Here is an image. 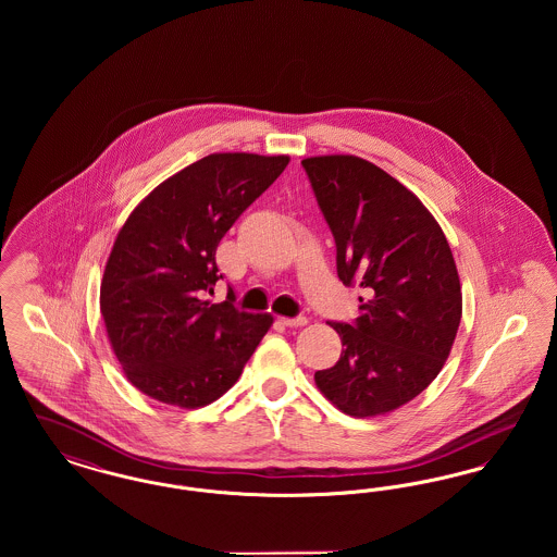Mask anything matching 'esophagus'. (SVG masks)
Returning a JSON list of instances; mask_svg holds the SVG:
<instances>
[{
  "label": "esophagus",
  "mask_w": 557,
  "mask_h": 557,
  "mask_svg": "<svg viewBox=\"0 0 557 557\" xmlns=\"http://www.w3.org/2000/svg\"><path fill=\"white\" fill-rule=\"evenodd\" d=\"M280 323L282 325H286V327H302V325H307V318H280Z\"/></svg>",
  "instance_id": "obj_1"
}]
</instances>
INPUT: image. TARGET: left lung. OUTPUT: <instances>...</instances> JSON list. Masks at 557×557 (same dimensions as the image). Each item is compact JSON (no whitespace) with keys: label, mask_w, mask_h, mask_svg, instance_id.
Wrapping results in <instances>:
<instances>
[{"label":"left lung","mask_w":557,"mask_h":557,"mask_svg":"<svg viewBox=\"0 0 557 557\" xmlns=\"http://www.w3.org/2000/svg\"><path fill=\"white\" fill-rule=\"evenodd\" d=\"M334 239L338 277L359 286V318L330 323L343 355L315 371L346 416L373 418L413 400L443 370L461 321L449 242L422 200L370 160H302Z\"/></svg>","instance_id":"left-lung-1"}]
</instances>
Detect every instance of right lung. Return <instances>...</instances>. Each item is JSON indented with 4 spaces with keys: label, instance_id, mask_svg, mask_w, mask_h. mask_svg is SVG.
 Wrapping results in <instances>:
<instances>
[{
    "label": "right lung",
    "instance_id": "add662e5",
    "mask_svg": "<svg viewBox=\"0 0 557 557\" xmlns=\"http://www.w3.org/2000/svg\"><path fill=\"white\" fill-rule=\"evenodd\" d=\"M290 157L216 152L154 187L127 216L108 257L100 311L110 346L137 391L198 409L225 395L273 318L205 294L223 280L214 261L230 232Z\"/></svg>",
    "mask_w": 557,
    "mask_h": 557
}]
</instances>
